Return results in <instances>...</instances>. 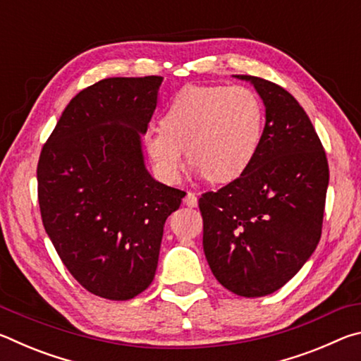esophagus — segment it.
Instances as JSON below:
<instances>
[{
  "instance_id": "34e87169",
  "label": "esophagus",
  "mask_w": 361,
  "mask_h": 361,
  "mask_svg": "<svg viewBox=\"0 0 361 361\" xmlns=\"http://www.w3.org/2000/svg\"><path fill=\"white\" fill-rule=\"evenodd\" d=\"M185 204L188 207H197V194L189 191L185 197Z\"/></svg>"
}]
</instances>
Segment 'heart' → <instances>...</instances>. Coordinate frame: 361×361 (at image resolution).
Listing matches in <instances>:
<instances>
[{
    "mask_svg": "<svg viewBox=\"0 0 361 361\" xmlns=\"http://www.w3.org/2000/svg\"><path fill=\"white\" fill-rule=\"evenodd\" d=\"M264 130V106L243 85H188L149 127L145 146L159 173L173 180L189 161L213 183L239 178L252 166Z\"/></svg>",
    "mask_w": 361,
    "mask_h": 361,
    "instance_id": "obj_1",
    "label": "heart"
}]
</instances>
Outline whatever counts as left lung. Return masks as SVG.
I'll return each mask as SVG.
<instances>
[{"label": "left lung", "mask_w": 361, "mask_h": 361, "mask_svg": "<svg viewBox=\"0 0 361 361\" xmlns=\"http://www.w3.org/2000/svg\"><path fill=\"white\" fill-rule=\"evenodd\" d=\"M250 81L266 106L252 166L199 199L204 252L224 288L245 298L271 295L298 274L319 245L329 169L309 116L276 82Z\"/></svg>", "instance_id": "8db88e82"}]
</instances>
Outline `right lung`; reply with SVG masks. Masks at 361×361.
Instances as JSON below:
<instances>
[{
  "instance_id": "right-lung-1",
  "label": "right lung",
  "mask_w": 361,
  "mask_h": 361,
  "mask_svg": "<svg viewBox=\"0 0 361 361\" xmlns=\"http://www.w3.org/2000/svg\"><path fill=\"white\" fill-rule=\"evenodd\" d=\"M161 76L106 78L81 90L39 154L38 202L49 239L81 286L127 301L154 279L164 224L186 192L145 167L142 133Z\"/></svg>"
}]
</instances>
